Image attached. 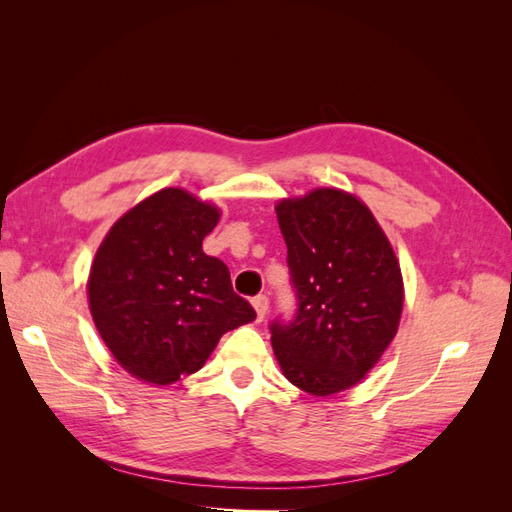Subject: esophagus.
<instances>
[{"instance_id":"obj_1","label":"esophagus","mask_w":512,"mask_h":512,"mask_svg":"<svg viewBox=\"0 0 512 512\" xmlns=\"http://www.w3.org/2000/svg\"><path fill=\"white\" fill-rule=\"evenodd\" d=\"M252 305H254V309H256L258 320H262V318L267 316V312H269V299L265 297V294H258V297H254V299H252Z\"/></svg>"}]
</instances>
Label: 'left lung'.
Segmentation results:
<instances>
[{"label":"left lung","mask_w":512,"mask_h":512,"mask_svg":"<svg viewBox=\"0 0 512 512\" xmlns=\"http://www.w3.org/2000/svg\"><path fill=\"white\" fill-rule=\"evenodd\" d=\"M297 297L292 320L271 322L284 376L309 395L350 389L389 348L404 307L393 247L359 198L318 188L277 203Z\"/></svg>","instance_id":"obj_1"}]
</instances>
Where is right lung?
<instances>
[{
  "label": "right lung",
  "instance_id": "1",
  "mask_svg": "<svg viewBox=\"0 0 512 512\" xmlns=\"http://www.w3.org/2000/svg\"><path fill=\"white\" fill-rule=\"evenodd\" d=\"M220 211L166 188L119 218L89 273V309L117 363L173 384L205 365L220 337L256 318L228 267L203 252Z\"/></svg>",
  "mask_w": 512,
  "mask_h": 512
}]
</instances>
